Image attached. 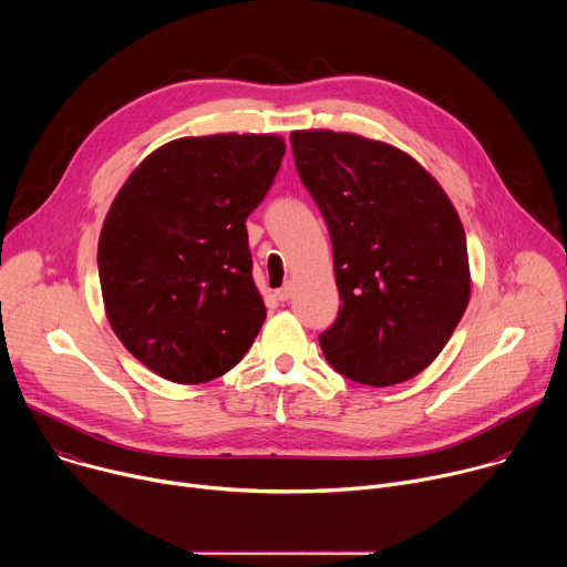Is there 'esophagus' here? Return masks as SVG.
<instances>
[{
  "label": "esophagus",
  "mask_w": 567,
  "mask_h": 567,
  "mask_svg": "<svg viewBox=\"0 0 567 567\" xmlns=\"http://www.w3.org/2000/svg\"><path fill=\"white\" fill-rule=\"evenodd\" d=\"M291 296H293V282H285V285L276 291V298H278V300H282V302H285V300H289Z\"/></svg>",
  "instance_id": "34e87169"
}]
</instances>
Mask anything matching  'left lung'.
Returning <instances> with one entry per match:
<instances>
[{
    "label": "left lung",
    "instance_id": "obj_1",
    "mask_svg": "<svg viewBox=\"0 0 567 567\" xmlns=\"http://www.w3.org/2000/svg\"><path fill=\"white\" fill-rule=\"evenodd\" d=\"M298 175L328 221L343 305L320 348L365 385L409 381L449 343L471 298L466 235L433 175L350 132H291Z\"/></svg>",
    "mask_w": 567,
    "mask_h": 567
}]
</instances>
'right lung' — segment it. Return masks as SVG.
Here are the masks:
<instances>
[{
  "label": "right lung",
  "instance_id": "obj_1",
  "mask_svg": "<svg viewBox=\"0 0 567 567\" xmlns=\"http://www.w3.org/2000/svg\"><path fill=\"white\" fill-rule=\"evenodd\" d=\"M282 156L276 134L175 138L147 154L112 202L99 239L105 313L158 377L206 383L254 346L267 309L245 221Z\"/></svg>",
  "mask_w": 567,
  "mask_h": 567
}]
</instances>
